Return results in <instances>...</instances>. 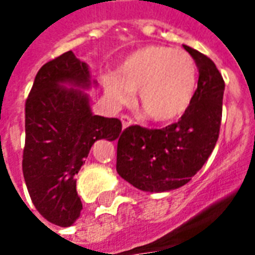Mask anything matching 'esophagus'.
Instances as JSON below:
<instances>
[{
  "mask_svg": "<svg viewBox=\"0 0 255 255\" xmlns=\"http://www.w3.org/2000/svg\"><path fill=\"white\" fill-rule=\"evenodd\" d=\"M120 120H122L123 128H127L132 124V119L129 116H127V115H122V116H120Z\"/></svg>",
  "mask_w": 255,
  "mask_h": 255,
  "instance_id": "34e87169",
  "label": "esophagus"
}]
</instances>
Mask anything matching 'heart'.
Listing matches in <instances>:
<instances>
[{"mask_svg":"<svg viewBox=\"0 0 255 255\" xmlns=\"http://www.w3.org/2000/svg\"><path fill=\"white\" fill-rule=\"evenodd\" d=\"M197 89V64L190 53L151 45L123 60L117 73L105 78V93L115 105H126L138 91L140 108L155 123L182 117Z\"/></svg>","mask_w":255,"mask_h":255,"instance_id":"obj_1","label":"heart"}]
</instances>
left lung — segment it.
I'll use <instances>...</instances> for the list:
<instances>
[{
    "mask_svg": "<svg viewBox=\"0 0 255 255\" xmlns=\"http://www.w3.org/2000/svg\"><path fill=\"white\" fill-rule=\"evenodd\" d=\"M195 60L199 78L187 112L161 129L126 128L117 142V173L133 187L165 192L191 180L212 154L219 139L224 80L214 63L184 45Z\"/></svg>",
    "mask_w": 255,
    "mask_h": 255,
    "instance_id": "1",
    "label": "left lung"
}]
</instances>
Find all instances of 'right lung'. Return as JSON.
<instances>
[{"instance_id":"right-lung-1","label":"right lung","mask_w":255,"mask_h":255,"mask_svg":"<svg viewBox=\"0 0 255 255\" xmlns=\"http://www.w3.org/2000/svg\"><path fill=\"white\" fill-rule=\"evenodd\" d=\"M91 84L89 65L69 50L38 71L25 101V184L36 210L60 227L72 225L83 209L75 176L91 146L122 133L119 119L93 115L83 91Z\"/></svg>"}]
</instances>
